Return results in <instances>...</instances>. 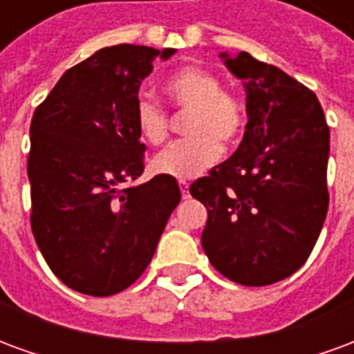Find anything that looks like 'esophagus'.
<instances>
[{
	"label": "esophagus",
	"instance_id": "1",
	"mask_svg": "<svg viewBox=\"0 0 354 354\" xmlns=\"http://www.w3.org/2000/svg\"><path fill=\"white\" fill-rule=\"evenodd\" d=\"M180 189H182V197L187 199V197H189V184L184 182V180H180Z\"/></svg>",
	"mask_w": 354,
	"mask_h": 354
}]
</instances>
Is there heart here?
Segmentation results:
<instances>
[{
  "label": "heart",
  "instance_id": "1",
  "mask_svg": "<svg viewBox=\"0 0 354 354\" xmlns=\"http://www.w3.org/2000/svg\"><path fill=\"white\" fill-rule=\"evenodd\" d=\"M165 93L178 109L187 111V138L170 144L151 159V170L178 180L199 176L212 167L223 147H233L243 136L246 113L235 94L222 91L218 75L201 66H184L165 80ZM134 124L142 140L159 146L169 134V115L153 96L142 93L134 102Z\"/></svg>",
  "mask_w": 354,
  "mask_h": 354
}]
</instances>
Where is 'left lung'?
Listing matches in <instances>:
<instances>
[{
	"instance_id": "left-lung-1",
	"label": "left lung",
	"mask_w": 354,
	"mask_h": 354,
	"mask_svg": "<svg viewBox=\"0 0 354 354\" xmlns=\"http://www.w3.org/2000/svg\"><path fill=\"white\" fill-rule=\"evenodd\" d=\"M227 70L246 91L245 136L227 161L195 180L207 207L201 245L230 281L267 286L304 266L328 212L330 129L313 91L248 53Z\"/></svg>"
}]
</instances>
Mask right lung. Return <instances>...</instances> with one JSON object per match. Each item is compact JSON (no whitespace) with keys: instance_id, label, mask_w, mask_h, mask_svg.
Masks as SVG:
<instances>
[{"instance_id":"obj_1","label":"right lung","mask_w":354,"mask_h":354,"mask_svg":"<svg viewBox=\"0 0 354 354\" xmlns=\"http://www.w3.org/2000/svg\"><path fill=\"white\" fill-rule=\"evenodd\" d=\"M176 49L113 45L70 68L35 108L28 178L32 231L50 271L87 296H113L146 271L180 203L176 178L144 172L134 102L153 60Z\"/></svg>"}]
</instances>
